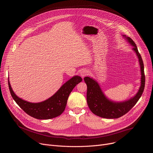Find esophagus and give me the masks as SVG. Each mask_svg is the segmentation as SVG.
Instances as JSON below:
<instances>
[{
    "label": "esophagus",
    "mask_w": 153,
    "mask_h": 153,
    "mask_svg": "<svg viewBox=\"0 0 153 153\" xmlns=\"http://www.w3.org/2000/svg\"><path fill=\"white\" fill-rule=\"evenodd\" d=\"M88 74V71H87L86 70H83L81 72H80V76L83 78L84 77H85L86 75Z\"/></svg>",
    "instance_id": "obj_1"
}]
</instances>
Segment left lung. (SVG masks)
<instances>
[{
    "label": "left lung",
    "mask_w": 153,
    "mask_h": 153,
    "mask_svg": "<svg viewBox=\"0 0 153 153\" xmlns=\"http://www.w3.org/2000/svg\"><path fill=\"white\" fill-rule=\"evenodd\" d=\"M126 39L133 46V49L139 57L141 69V86L138 93L133 98L120 103H115L110 101L103 94L97 82L89 77H85L84 78V80L87 85V103L93 113L103 118L117 119L126 114L136 104L145 88V76L142 57L134 41L129 37H126Z\"/></svg>",
    "instance_id": "obj_1"
}]
</instances>
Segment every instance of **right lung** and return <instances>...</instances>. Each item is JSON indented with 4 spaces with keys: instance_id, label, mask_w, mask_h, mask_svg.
Instances as JSON below:
<instances>
[{
    "instance_id": "right-lung-1",
    "label": "right lung",
    "mask_w": 153,
    "mask_h": 153,
    "mask_svg": "<svg viewBox=\"0 0 153 153\" xmlns=\"http://www.w3.org/2000/svg\"><path fill=\"white\" fill-rule=\"evenodd\" d=\"M80 76H74L65 83L51 97L40 103H30L19 98L13 92L9 80L8 86L11 95L16 103L29 116L37 119H50L60 116L65 110L69 95L82 82Z\"/></svg>"
}]
</instances>
